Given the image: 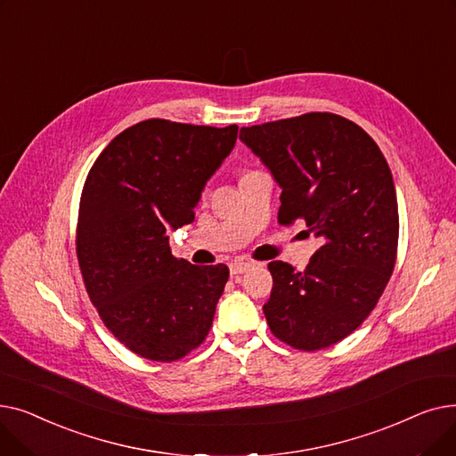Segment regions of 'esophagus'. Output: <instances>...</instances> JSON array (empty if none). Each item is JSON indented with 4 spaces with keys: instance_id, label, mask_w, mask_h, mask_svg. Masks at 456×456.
Segmentation results:
<instances>
[{
    "instance_id": "1",
    "label": "esophagus",
    "mask_w": 456,
    "mask_h": 456,
    "mask_svg": "<svg viewBox=\"0 0 456 456\" xmlns=\"http://www.w3.org/2000/svg\"><path fill=\"white\" fill-rule=\"evenodd\" d=\"M251 266H253L251 262H244V260L232 262V265H231V275H242V273H246Z\"/></svg>"
}]
</instances>
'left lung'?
<instances>
[{
  "label": "left lung",
  "instance_id": "8db88e82",
  "mask_svg": "<svg viewBox=\"0 0 456 456\" xmlns=\"http://www.w3.org/2000/svg\"><path fill=\"white\" fill-rule=\"evenodd\" d=\"M279 186L277 220H303L322 238L303 272L273 260L262 306L273 337L299 351L344 340L361 325L392 277L399 212L392 172L375 140L332 112H306L240 129Z\"/></svg>",
  "mask_w": 456,
  "mask_h": 456
}]
</instances>
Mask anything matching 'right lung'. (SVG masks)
Instances as JSON below:
<instances>
[{"label":"right lung","mask_w":456,"mask_h":456,"mask_svg":"<svg viewBox=\"0 0 456 456\" xmlns=\"http://www.w3.org/2000/svg\"><path fill=\"white\" fill-rule=\"evenodd\" d=\"M236 134V126L146 119L119 133L86 175L76 236L85 289L114 338L138 356L175 362L212 327L229 268L174 256L167 231L194 222Z\"/></svg>","instance_id":"add662e5"}]
</instances>
